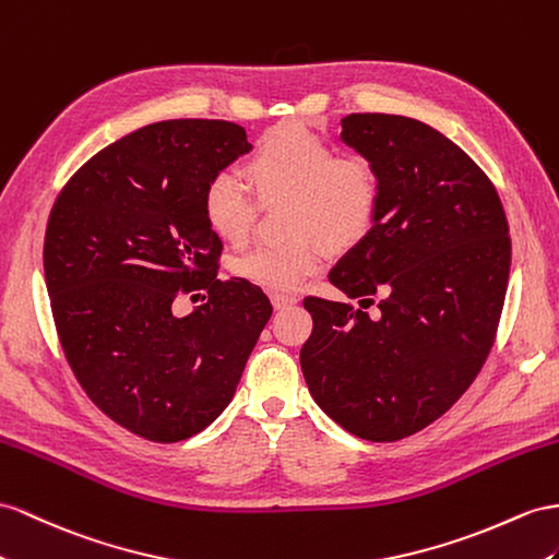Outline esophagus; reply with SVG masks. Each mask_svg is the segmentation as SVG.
I'll return each instance as SVG.
<instances>
[{"label": "esophagus", "instance_id": "1", "mask_svg": "<svg viewBox=\"0 0 559 559\" xmlns=\"http://www.w3.org/2000/svg\"><path fill=\"white\" fill-rule=\"evenodd\" d=\"M271 305H274V309H288V307L297 305V297L274 293V295H271Z\"/></svg>", "mask_w": 559, "mask_h": 559}]
</instances>
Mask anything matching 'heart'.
<instances>
[{
    "label": "heart",
    "instance_id": "b5f03b06",
    "mask_svg": "<svg viewBox=\"0 0 559 559\" xmlns=\"http://www.w3.org/2000/svg\"><path fill=\"white\" fill-rule=\"evenodd\" d=\"M242 169L262 203L290 198L288 226L299 234L285 242L257 246L236 260V274L264 290H297L325 264L323 238L333 248H352L376 222L380 186L373 167L364 157L337 155L299 120L271 127ZM200 207L219 240L240 246L250 236L254 203L231 171H219L205 183Z\"/></svg>",
    "mask_w": 559,
    "mask_h": 559
}]
</instances>
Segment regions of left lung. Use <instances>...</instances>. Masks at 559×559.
<instances>
[{
  "label": "left lung",
  "instance_id": "8db88e82",
  "mask_svg": "<svg viewBox=\"0 0 559 559\" xmlns=\"http://www.w3.org/2000/svg\"><path fill=\"white\" fill-rule=\"evenodd\" d=\"M342 141L373 167L370 231L333 266L359 305L307 297L299 352L323 413L368 441H396L443 416L491 352L510 276V236L489 177L451 139L388 112L342 118Z\"/></svg>",
  "mask_w": 559,
  "mask_h": 559
}]
</instances>
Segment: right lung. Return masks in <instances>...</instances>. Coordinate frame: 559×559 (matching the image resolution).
Here are the masks:
<instances>
[{"mask_svg":"<svg viewBox=\"0 0 559 559\" xmlns=\"http://www.w3.org/2000/svg\"><path fill=\"white\" fill-rule=\"evenodd\" d=\"M226 120H165L84 163L56 198L45 278L82 390L130 432L171 443L231 402L271 317L257 285L217 281L222 240L203 219L205 183L248 153ZM207 289L186 318L179 292Z\"/></svg>","mask_w":559,"mask_h":559,"instance_id":"1","label":"right lung"}]
</instances>
